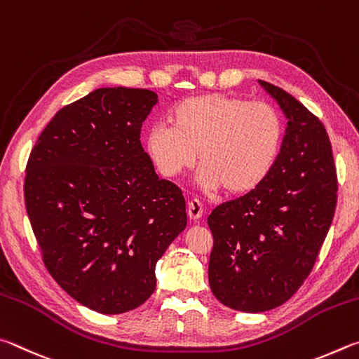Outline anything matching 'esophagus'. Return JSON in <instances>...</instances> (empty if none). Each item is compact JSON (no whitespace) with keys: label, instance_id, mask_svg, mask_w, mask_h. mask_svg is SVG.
Instances as JSON below:
<instances>
[{"label":"esophagus","instance_id":"34e87169","mask_svg":"<svg viewBox=\"0 0 359 359\" xmlns=\"http://www.w3.org/2000/svg\"><path fill=\"white\" fill-rule=\"evenodd\" d=\"M187 216H189V219H192V221H197V219L203 216V206L197 198H194L187 203Z\"/></svg>","mask_w":359,"mask_h":359}]
</instances>
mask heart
Segmentation results:
<instances>
[{
	"instance_id": "obj_1",
	"label": "heart",
	"mask_w": 359,
	"mask_h": 359,
	"mask_svg": "<svg viewBox=\"0 0 359 359\" xmlns=\"http://www.w3.org/2000/svg\"><path fill=\"white\" fill-rule=\"evenodd\" d=\"M170 123L147 130V156L168 180L198 157V184L208 192L257 189L273 172L284 142V121L274 107L221 93L181 100L170 111Z\"/></svg>"
}]
</instances>
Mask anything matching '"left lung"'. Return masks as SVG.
<instances>
[{
  "mask_svg": "<svg viewBox=\"0 0 359 359\" xmlns=\"http://www.w3.org/2000/svg\"><path fill=\"white\" fill-rule=\"evenodd\" d=\"M260 86L287 118L273 172L240 198L212 210L211 292L230 309L259 313L290 299L312 271L334 217L337 178L320 119L287 91Z\"/></svg>",
  "mask_w": 359,
  "mask_h": 359,
  "instance_id": "obj_1",
  "label": "left lung"
}]
</instances>
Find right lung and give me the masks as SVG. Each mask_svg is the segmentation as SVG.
I'll use <instances>...</instances> for the list:
<instances>
[{"label":"right lung","mask_w":359,"mask_h":359,"mask_svg":"<svg viewBox=\"0 0 359 359\" xmlns=\"http://www.w3.org/2000/svg\"><path fill=\"white\" fill-rule=\"evenodd\" d=\"M157 94L99 88L56 113L31 149L25 205L48 273L115 316L156 290V263L187 225L181 191L140 143Z\"/></svg>","instance_id":"obj_1"}]
</instances>
